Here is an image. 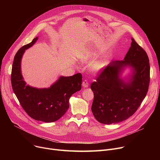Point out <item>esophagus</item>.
<instances>
[{
    "instance_id": "esophagus-1",
    "label": "esophagus",
    "mask_w": 160,
    "mask_h": 160,
    "mask_svg": "<svg viewBox=\"0 0 160 160\" xmlns=\"http://www.w3.org/2000/svg\"><path fill=\"white\" fill-rule=\"evenodd\" d=\"M82 86L84 88H88L89 86V83H88V81L86 80H84L83 81V82H82Z\"/></svg>"
}]
</instances>
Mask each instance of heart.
<instances>
[{"mask_svg":"<svg viewBox=\"0 0 160 160\" xmlns=\"http://www.w3.org/2000/svg\"><path fill=\"white\" fill-rule=\"evenodd\" d=\"M89 61V58L88 57H86L85 58H83V62H88ZM104 66H105V63L103 62H97L92 65L91 69L93 71L98 72L100 71H101L104 68Z\"/></svg>","mask_w":160,"mask_h":160,"instance_id":"b5f03b06","label":"heart"}]
</instances>
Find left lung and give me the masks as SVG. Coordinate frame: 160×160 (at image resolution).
Returning <instances> with one entry per match:
<instances>
[{
	"mask_svg": "<svg viewBox=\"0 0 160 160\" xmlns=\"http://www.w3.org/2000/svg\"><path fill=\"white\" fill-rule=\"evenodd\" d=\"M124 60L112 61L91 85L94 93L91 111L100 123L115 124L128 119L136 112L147 93L150 82L149 59L133 38ZM132 71L126 78L123 70Z\"/></svg>",
	"mask_w": 160,
	"mask_h": 160,
	"instance_id": "1",
	"label": "left lung"
}]
</instances>
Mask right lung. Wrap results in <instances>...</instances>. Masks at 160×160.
I'll list each match as a JSON object with an SVG mask.
<instances>
[{
  "label": "right lung",
  "instance_id": "add662e5",
  "mask_svg": "<svg viewBox=\"0 0 160 160\" xmlns=\"http://www.w3.org/2000/svg\"><path fill=\"white\" fill-rule=\"evenodd\" d=\"M38 37L22 47L16 53L12 65L11 81L14 93L21 106L32 119L45 122L60 119L69 108V98L82 88V76L60 77L48 88H36L25 82L21 73V60L27 49L35 44Z\"/></svg>",
  "mask_w": 160,
  "mask_h": 160
}]
</instances>
